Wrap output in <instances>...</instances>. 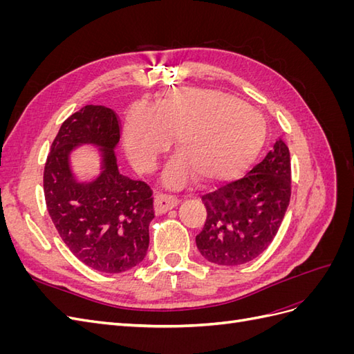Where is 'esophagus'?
Segmentation results:
<instances>
[{"label": "esophagus", "instance_id": "obj_1", "mask_svg": "<svg viewBox=\"0 0 354 354\" xmlns=\"http://www.w3.org/2000/svg\"><path fill=\"white\" fill-rule=\"evenodd\" d=\"M178 198L176 195H168V194H158L155 196V211L158 214H164L178 205Z\"/></svg>", "mask_w": 354, "mask_h": 354}]
</instances>
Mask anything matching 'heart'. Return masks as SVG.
I'll use <instances>...</instances> for the list:
<instances>
[{"label": "heart", "mask_w": 354, "mask_h": 354, "mask_svg": "<svg viewBox=\"0 0 354 354\" xmlns=\"http://www.w3.org/2000/svg\"><path fill=\"white\" fill-rule=\"evenodd\" d=\"M264 118L230 94L178 88L152 111L137 106L127 116L124 143L142 173H152L176 138L178 153L165 173L168 186L195 176L203 183L236 177L259 156L266 142Z\"/></svg>", "instance_id": "obj_1"}]
</instances>
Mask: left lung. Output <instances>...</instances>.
Wrapping results in <instances>:
<instances>
[{
	"instance_id": "1",
	"label": "left lung",
	"mask_w": 354,
	"mask_h": 354,
	"mask_svg": "<svg viewBox=\"0 0 354 354\" xmlns=\"http://www.w3.org/2000/svg\"><path fill=\"white\" fill-rule=\"evenodd\" d=\"M289 199L291 158L279 138L243 178L202 196L207 220L196 234L199 252L220 266L257 259L279 230Z\"/></svg>"
}]
</instances>
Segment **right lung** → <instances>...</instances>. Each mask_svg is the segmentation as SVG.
<instances>
[{
    "label": "right lung",
    "mask_w": 354,
    "mask_h": 354,
    "mask_svg": "<svg viewBox=\"0 0 354 354\" xmlns=\"http://www.w3.org/2000/svg\"><path fill=\"white\" fill-rule=\"evenodd\" d=\"M121 127L106 106L87 104L62 124L44 167V195L50 217L71 252L103 273H122L142 263L155 217L152 189L118 169L115 147ZM94 144L104 155L101 176L82 184L73 177L68 153Z\"/></svg>",
    "instance_id": "1"
}]
</instances>
